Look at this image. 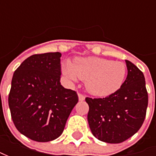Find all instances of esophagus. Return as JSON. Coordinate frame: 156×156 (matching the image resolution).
Instances as JSON below:
<instances>
[{
    "label": "esophagus",
    "instance_id": "34e87169",
    "mask_svg": "<svg viewBox=\"0 0 156 156\" xmlns=\"http://www.w3.org/2000/svg\"><path fill=\"white\" fill-rule=\"evenodd\" d=\"M78 98H79L80 101H82L85 100V96L83 94H78Z\"/></svg>",
    "mask_w": 156,
    "mask_h": 156
}]
</instances>
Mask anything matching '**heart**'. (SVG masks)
Masks as SVG:
<instances>
[{"label": "heart", "mask_w": 156, "mask_h": 156, "mask_svg": "<svg viewBox=\"0 0 156 156\" xmlns=\"http://www.w3.org/2000/svg\"><path fill=\"white\" fill-rule=\"evenodd\" d=\"M62 72L69 81L80 78L85 81L87 92L96 96L112 94L122 87L127 75L126 65L122 62L89 56L77 58L72 63L66 61Z\"/></svg>", "instance_id": "obj_1"}]
</instances>
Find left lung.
<instances>
[{
    "label": "left lung",
    "mask_w": 156,
    "mask_h": 156,
    "mask_svg": "<svg viewBox=\"0 0 156 156\" xmlns=\"http://www.w3.org/2000/svg\"><path fill=\"white\" fill-rule=\"evenodd\" d=\"M128 75L122 87L106 98H86L87 122L95 138L121 143L141 129L146 116L147 93L143 73L126 61Z\"/></svg>",
    "instance_id": "1"
}]
</instances>
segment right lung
Returning <instances> with one entry per match:
<instances>
[{
	"instance_id": "right-lung-1",
	"label": "right lung",
	"mask_w": 156,
	"mask_h": 156,
	"mask_svg": "<svg viewBox=\"0 0 156 156\" xmlns=\"http://www.w3.org/2000/svg\"><path fill=\"white\" fill-rule=\"evenodd\" d=\"M60 52L33 55L14 73L9 106L15 128L27 138L50 141L62 134L78 102L75 91L60 82Z\"/></svg>"
}]
</instances>
